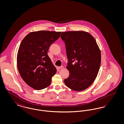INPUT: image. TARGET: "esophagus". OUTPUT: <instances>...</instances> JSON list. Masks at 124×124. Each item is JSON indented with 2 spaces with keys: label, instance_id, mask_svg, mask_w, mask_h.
I'll return each instance as SVG.
<instances>
[{
  "label": "esophagus",
  "instance_id": "34e87169",
  "mask_svg": "<svg viewBox=\"0 0 124 124\" xmlns=\"http://www.w3.org/2000/svg\"><path fill=\"white\" fill-rule=\"evenodd\" d=\"M63 68H64V66H63V65H62V66H59V69H63Z\"/></svg>",
  "mask_w": 124,
  "mask_h": 124
}]
</instances>
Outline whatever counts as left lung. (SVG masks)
Returning a JSON list of instances; mask_svg holds the SVG:
<instances>
[{"label":"left lung","mask_w":124,"mask_h":124,"mask_svg":"<svg viewBox=\"0 0 124 124\" xmlns=\"http://www.w3.org/2000/svg\"><path fill=\"white\" fill-rule=\"evenodd\" d=\"M65 45L69 76L65 85L72 90L82 91L93 83L101 64V52L93 37L84 31L62 32ZM74 63L73 64V62Z\"/></svg>","instance_id":"left-lung-1"}]
</instances>
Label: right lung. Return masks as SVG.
Here are the masks:
<instances>
[{"label": "right lung", "instance_id": "1", "mask_svg": "<svg viewBox=\"0 0 124 124\" xmlns=\"http://www.w3.org/2000/svg\"><path fill=\"white\" fill-rule=\"evenodd\" d=\"M61 33L49 31H33L21 42L17 58L18 70L24 81L32 88L40 90L50 85L57 70L47 52Z\"/></svg>", "mask_w": 124, "mask_h": 124}]
</instances>
